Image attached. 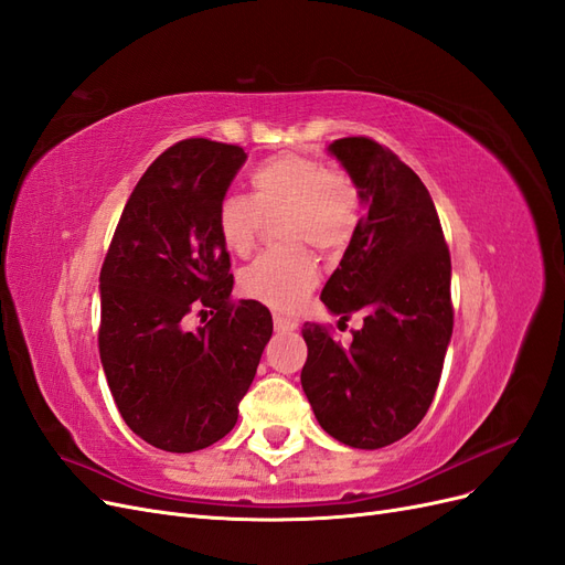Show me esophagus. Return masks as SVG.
<instances>
[{
	"label": "esophagus",
	"mask_w": 565,
	"mask_h": 565,
	"mask_svg": "<svg viewBox=\"0 0 565 565\" xmlns=\"http://www.w3.org/2000/svg\"><path fill=\"white\" fill-rule=\"evenodd\" d=\"M274 324H276L278 332H295V329L299 327V322H297V320H291V318L280 316V313H276V316H274Z\"/></svg>",
	"instance_id": "obj_1"
}]
</instances>
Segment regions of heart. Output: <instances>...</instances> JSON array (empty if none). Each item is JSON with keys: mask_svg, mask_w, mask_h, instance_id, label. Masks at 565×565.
<instances>
[{"mask_svg": "<svg viewBox=\"0 0 565 565\" xmlns=\"http://www.w3.org/2000/svg\"><path fill=\"white\" fill-rule=\"evenodd\" d=\"M249 199L228 193L217 205L215 226L222 245L238 257L255 249L264 217H276L285 241L339 249L360 220V196L345 174L327 170L303 153H276L247 174ZM318 282V264L303 243H289L262 255L243 270V291L278 310H297Z\"/></svg>", "mask_w": 565, "mask_h": 565, "instance_id": "heart-1", "label": "heart"}]
</instances>
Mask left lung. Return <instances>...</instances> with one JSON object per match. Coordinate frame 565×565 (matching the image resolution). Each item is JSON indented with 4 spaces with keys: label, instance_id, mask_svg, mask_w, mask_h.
Segmentation results:
<instances>
[{
    "label": "left lung",
    "instance_id": "obj_1",
    "mask_svg": "<svg viewBox=\"0 0 565 565\" xmlns=\"http://www.w3.org/2000/svg\"><path fill=\"white\" fill-rule=\"evenodd\" d=\"M329 151L360 189L366 212L322 289V303L364 324L341 345L306 322L303 393L322 430L353 449H381L423 420L454 332L451 255L418 174L372 138H341Z\"/></svg>",
    "mask_w": 565,
    "mask_h": 565
}]
</instances>
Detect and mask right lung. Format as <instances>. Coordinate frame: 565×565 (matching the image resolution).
I'll list each match as a JSON object with an SVG mask.
<instances>
[{"label":"right lung","mask_w":565,"mask_h":565,"mask_svg":"<svg viewBox=\"0 0 565 565\" xmlns=\"http://www.w3.org/2000/svg\"><path fill=\"white\" fill-rule=\"evenodd\" d=\"M245 159L243 147L205 138L166 149L132 189L100 270L97 345L111 397L135 435L170 454L233 430L274 334L264 303L231 301L215 226ZM196 309L211 320L189 333Z\"/></svg>","instance_id":"1"}]
</instances>
